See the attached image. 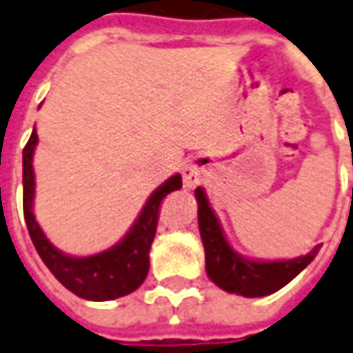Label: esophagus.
I'll list each match as a JSON object with an SVG mask.
<instances>
[{"label":"esophagus","mask_w":353,"mask_h":353,"mask_svg":"<svg viewBox=\"0 0 353 353\" xmlns=\"http://www.w3.org/2000/svg\"><path fill=\"white\" fill-rule=\"evenodd\" d=\"M182 179H184V186L186 188L197 186L205 179V167L201 165L199 161H190L182 169Z\"/></svg>","instance_id":"obj_1"}]
</instances>
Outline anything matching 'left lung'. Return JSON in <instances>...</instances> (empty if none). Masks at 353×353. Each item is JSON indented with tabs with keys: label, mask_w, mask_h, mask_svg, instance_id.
I'll use <instances>...</instances> for the list:
<instances>
[{
	"label": "left lung",
	"mask_w": 353,
	"mask_h": 353,
	"mask_svg": "<svg viewBox=\"0 0 353 353\" xmlns=\"http://www.w3.org/2000/svg\"><path fill=\"white\" fill-rule=\"evenodd\" d=\"M195 197L199 203V230L205 245L206 274L225 292L243 298H262L277 292L301 270H305L322 248L316 245L311 253L288 261H249L229 245L203 188L195 190Z\"/></svg>",
	"instance_id": "left-lung-1"
}]
</instances>
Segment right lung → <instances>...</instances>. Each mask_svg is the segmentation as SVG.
<instances>
[{
	"label": "right lung",
	"mask_w": 353,
	"mask_h": 353,
	"mask_svg": "<svg viewBox=\"0 0 353 353\" xmlns=\"http://www.w3.org/2000/svg\"><path fill=\"white\" fill-rule=\"evenodd\" d=\"M37 141L39 137L33 128L28 145L23 147V217L42 262L63 287L83 299L108 301L134 292L148 274V251L154 242L161 201L182 188V176L173 174L150 195L134 227L117 245L91 256H70L50 243L33 214V152Z\"/></svg>",
	"instance_id": "obj_1"
}]
</instances>
